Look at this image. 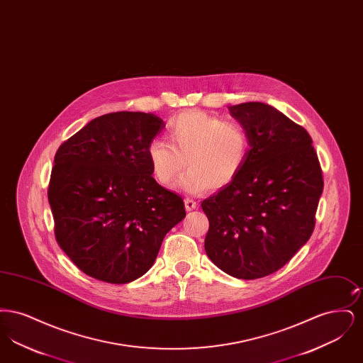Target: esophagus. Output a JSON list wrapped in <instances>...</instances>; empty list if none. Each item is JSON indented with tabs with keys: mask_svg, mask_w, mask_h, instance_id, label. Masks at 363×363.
<instances>
[{
	"mask_svg": "<svg viewBox=\"0 0 363 363\" xmlns=\"http://www.w3.org/2000/svg\"><path fill=\"white\" fill-rule=\"evenodd\" d=\"M196 207H197V203L194 200L185 199V208H186V211H193V209H196Z\"/></svg>",
	"mask_w": 363,
	"mask_h": 363,
	"instance_id": "obj_1",
	"label": "esophagus"
}]
</instances>
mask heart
Here are the masks:
<instances>
[{"mask_svg":"<svg viewBox=\"0 0 363 363\" xmlns=\"http://www.w3.org/2000/svg\"><path fill=\"white\" fill-rule=\"evenodd\" d=\"M169 138H154L147 156L156 181L190 194L220 190L241 174L249 154V136L240 122L223 121L200 110H188L169 123Z\"/></svg>","mask_w":363,"mask_h":363,"instance_id":"heart-1","label":"heart"}]
</instances>
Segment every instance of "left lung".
Here are the masks:
<instances>
[{"mask_svg": "<svg viewBox=\"0 0 363 363\" xmlns=\"http://www.w3.org/2000/svg\"><path fill=\"white\" fill-rule=\"evenodd\" d=\"M249 136L237 179L206 199L204 247L230 277L259 279L286 265L309 241L324 181L309 133L275 107H228Z\"/></svg>", "mask_w": 363, "mask_h": 363, "instance_id": "1", "label": "left lung"}]
</instances>
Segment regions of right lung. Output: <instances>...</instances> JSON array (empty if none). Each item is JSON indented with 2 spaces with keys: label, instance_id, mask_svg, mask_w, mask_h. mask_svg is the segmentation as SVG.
Returning <instances> with one entry per match:
<instances>
[{
  "label": "right lung",
  "instance_id": "1",
  "mask_svg": "<svg viewBox=\"0 0 363 363\" xmlns=\"http://www.w3.org/2000/svg\"><path fill=\"white\" fill-rule=\"evenodd\" d=\"M164 126L150 113L104 114L54 156L48 197L55 240L88 277L114 284L143 277L186 216L181 196L154 179L147 156Z\"/></svg>",
  "mask_w": 363,
  "mask_h": 363
}]
</instances>
